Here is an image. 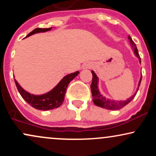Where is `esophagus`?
Here are the masks:
<instances>
[{
	"label": "esophagus",
	"mask_w": 156,
	"mask_h": 156,
	"mask_svg": "<svg viewBox=\"0 0 156 156\" xmlns=\"http://www.w3.org/2000/svg\"><path fill=\"white\" fill-rule=\"evenodd\" d=\"M92 67V64H89V63H87V64H84L83 65V69H87V68H91Z\"/></svg>",
	"instance_id": "34e87169"
}]
</instances>
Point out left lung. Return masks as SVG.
I'll return each mask as SVG.
<instances>
[{
	"label": "left lung",
	"mask_w": 156,
	"mask_h": 156,
	"mask_svg": "<svg viewBox=\"0 0 156 156\" xmlns=\"http://www.w3.org/2000/svg\"><path fill=\"white\" fill-rule=\"evenodd\" d=\"M128 39L130 41V45H131L132 48L133 49L134 53L136 56L139 58V62L141 63V58L140 56H139V53H138V50L136 48V45L134 43V42L132 40L131 37L130 36H128ZM92 84H91V91H92V94L93 97V102L96 105L99 107H102V108H104L106 109H109V110H118V109H120L123 107L125 106L127 104L130 103L132 100L133 99L134 97L136 96V93L139 90V87L140 86L141 78H142V76H141L140 80L139 82V85H138V88L136 92L134 93V94L132 97H130V98L127 99L126 101H112L110 99H107L105 97H103L101 94V92H99V89H98V78L97 77L96 74L94 73V71H92Z\"/></svg>",
	"instance_id": "8db88e82"
}]
</instances>
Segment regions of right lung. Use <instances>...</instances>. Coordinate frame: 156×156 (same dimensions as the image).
I'll use <instances>...</instances> for the list:
<instances>
[{"label": "right lung", "instance_id": "1", "mask_svg": "<svg viewBox=\"0 0 156 156\" xmlns=\"http://www.w3.org/2000/svg\"><path fill=\"white\" fill-rule=\"evenodd\" d=\"M51 28H35L31 33L28 34L26 37L34 34L36 33L51 31ZM78 73H79V72L77 71L76 73H71V74L64 76L59 83L57 84L51 91L46 93V94H42V95H34V94H30L29 92L25 91L20 86V84L17 83V81L15 79V82L17 90H18L20 95L22 96V98L28 104L36 109H39V110L42 111H48L58 108L63 103L68 84L71 80L74 79L78 76Z\"/></svg>", "mask_w": 156, "mask_h": 156}]
</instances>
